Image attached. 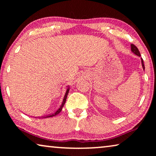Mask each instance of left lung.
Masks as SVG:
<instances>
[{
	"mask_svg": "<svg viewBox=\"0 0 156 156\" xmlns=\"http://www.w3.org/2000/svg\"><path fill=\"white\" fill-rule=\"evenodd\" d=\"M131 52H133V53L135 55H136V56H139V57L141 56V54H140L139 49H138V48L136 47L135 45L131 44ZM141 65H142V67H143V69L145 70V66H144V64L143 58H141Z\"/></svg>",
	"mask_w": 156,
	"mask_h": 156,
	"instance_id": "1",
	"label": "left lung"
}]
</instances>
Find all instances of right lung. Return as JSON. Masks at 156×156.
I'll return each instance as SVG.
<instances>
[{"label":"right lung","mask_w":156,"mask_h":156,"mask_svg":"<svg viewBox=\"0 0 156 156\" xmlns=\"http://www.w3.org/2000/svg\"><path fill=\"white\" fill-rule=\"evenodd\" d=\"M69 90H70V86H69V85H68L66 91V93H65V95H64V97H63V99L62 102H61V105H60V107H58V109H56V110L55 112H54L53 113L49 114V115H48L42 116V117H35V118H39V119H41V118H49V117H55V116H56L57 115H58V114L61 112V110H62V108H63V105H65V102H66V98H67L68 94H69Z\"/></svg>","instance_id":"1"}]
</instances>
